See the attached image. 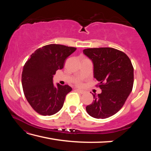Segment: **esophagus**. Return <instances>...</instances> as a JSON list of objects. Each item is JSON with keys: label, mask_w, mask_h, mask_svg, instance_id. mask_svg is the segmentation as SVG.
Returning a JSON list of instances; mask_svg holds the SVG:
<instances>
[{"label": "esophagus", "mask_w": 151, "mask_h": 151, "mask_svg": "<svg viewBox=\"0 0 151 151\" xmlns=\"http://www.w3.org/2000/svg\"><path fill=\"white\" fill-rule=\"evenodd\" d=\"M76 92H78V93H80V94H83L84 93H85V92H84L83 91H82V90H79V89H76L75 90Z\"/></svg>", "instance_id": "1"}]
</instances>
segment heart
Masks as SVG:
<instances>
[{"label": "heart", "mask_w": 151, "mask_h": 151, "mask_svg": "<svg viewBox=\"0 0 151 151\" xmlns=\"http://www.w3.org/2000/svg\"><path fill=\"white\" fill-rule=\"evenodd\" d=\"M76 85H77L78 86H81L82 85H83V83H82L81 81H78V82H76Z\"/></svg>", "instance_id": "1"}]
</instances>
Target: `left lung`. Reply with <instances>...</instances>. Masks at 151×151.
<instances>
[{
  "label": "left lung",
  "mask_w": 151,
  "mask_h": 151,
  "mask_svg": "<svg viewBox=\"0 0 151 151\" xmlns=\"http://www.w3.org/2000/svg\"><path fill=\"white\" fill-rule=\"evenodd\" d=\"M94 65V77L101 94H93V103L86 106L89 115L106 119L116 114L126 102L134 83V68L129 57L119 50L110 47L83 50Z\"/></svg>",
  "instance_id": "obj_1"
}]
</instances>
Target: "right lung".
<instances>
[{"instance_id": "obj_1", "label": "right lung", "mask_w": 151, "mask_h": 151, "mask_svg": "<svg viewBox=\"0 0 151 151\" xmlns=\"http://www.w3.org/2000/svg\"><path fill=\"white\" fill-rule=\"evenodd\" d=\"M76 49L62 45H45L36 50L24 64L22 88L27 101L37 113L50 116L62 109L65 96L72 88L59 84L55 86L52 77Z\"/></svg>"}]
</instances>
